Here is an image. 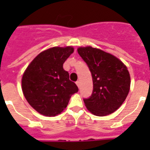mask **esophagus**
<instances>
[{"label": "esophagus", "mask_w": 150, "mask_h": 150, "mask_svg": "<svg viewBox=\"0 0 150 150\" xmlns=\"http://www.w3.org/2000/svg\"><path fill=\"white\" fill-rule=\"evenodd\" d=\"M76 85H77L78 87L79 88V87H80V82H79V81H77V82H76Z\"/></svg>", "instance_id": "esophagus-1"}]
</instances>
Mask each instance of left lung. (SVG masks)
Here are the masks:
<instances>
[{"mask_svg":"<svg viewBox=\"0 0 150 150\" xmlns=\"http://www.w3.org/2000/svg\"><path fill=\"white\" fill-rule=\"evenodd\" d=\"M78 53L92 74L93 89L86 107L96 116L114 113L125 100L130 89V75L122 61L114 55L92 47H79Z\"/></svg>","mask_w":150,"mask_h":150,"instance_id":"8db88e82","label":"left lung"}]
</instances>
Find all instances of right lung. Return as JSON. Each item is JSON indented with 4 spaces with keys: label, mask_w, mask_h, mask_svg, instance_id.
I'll return each instance as SVG.
<instances>
[{
    "label": "right lung",
    "mask_w": 150,
    "mask_h": 150,
    "mask_svg": "<svg viewBox=\"0 0 150 150\" xmlns=\"http://www.w3.org/2000/svg\"><path fill=\"white\" fill-rule=\"evenodd\" d=\"M74 52L71 47H54L41 52L25 71L22 92L30 106L40 114L54 117L68 106L71 96L79 91L63 64Z\"/></svg>",
    "instance_id": "obj_1"
}]
</instances>
